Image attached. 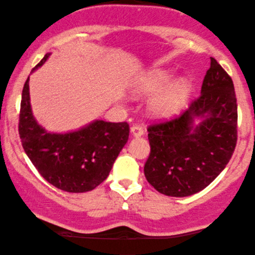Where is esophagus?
<instances>
[{"label":"esophagus","mask_w":255,"mask_h":255,"mask_svg":"<svg viewBox=\"0 0 255 255\" xmlns=\"http://www.w3.org/2000/svg\"><path fill=\"white\" fill-rule=\"evenodd\" d=\"M131 133H132L133 137H141L143 136V128L141 127H137V125H133L132 128H131Z\"/></svg>","instance_id":"34e87169"}]
</instances>
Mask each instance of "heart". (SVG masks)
Listing matches in <instances>:
<instances>
[{"label": "heart", "instance_id": "b5f03b06", "mask_svg": "<svg viewBox=\"0 0 255 255\" xmlns=\"http://www.w3.org/2000/svg\"><path fill=\"white\" fill-rule=\"evenodd\" d=\"M172 76L164 71H154L145 77L139 90L145 94H153L164 88L167 83H170ZM190 90L189 82L185 79L176 82L172 87L164 94L151 101L150 113L156 118H167L173 116L178 111L179 106L185 99Z\"/></svg>", "mask_w": 255, "mask_h": 255}]
</instances>
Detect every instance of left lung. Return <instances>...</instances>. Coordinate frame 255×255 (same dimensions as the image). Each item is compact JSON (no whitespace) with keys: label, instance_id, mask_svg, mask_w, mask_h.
<instances>
[{"label":"left lung","instance_id":"left-lung-1","mask_svg":"<svg viewBox=\"0 0 255 255\" xmlns=\"http://www.w3.org/2000/svg\"><path fill=\"white\" fill-rule=\"evenodd\" d=\"M148 132L144 176L159 193L190 196L218 177L236 147L237 104L233 79L216 59L211 58L201 95L176 118L150 125Z\"/></svg>","mask_w":255,"mask_h":255}]
</instances>
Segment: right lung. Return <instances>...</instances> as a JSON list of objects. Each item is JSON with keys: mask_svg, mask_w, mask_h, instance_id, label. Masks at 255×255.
Here are the masks:
<instances>
[{"mask_svg": "<svg viewBox=\"0 0 255 255\" xmlns=\"http://www.w3.org/2000/svg\"><path fill=\"white\" fill-rule=\"evenodd\" d=\"M50 54H45L32 72ZM28 81L30 77L22 89L19 116V135L28 159L43 178L58 189L68 193L95 189L107 178L127 144L128 124L94 120L78 130L50 132L33 116Z\"/></svg>", "mask_w": 255, "mask_h": 255, "instance_id": "right-lung-1", "label": "right lung"}]
</instances>
